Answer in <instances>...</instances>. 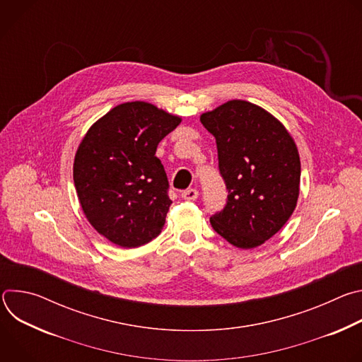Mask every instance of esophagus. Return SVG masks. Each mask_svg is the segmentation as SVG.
Returning a JSON list of instances; mask_svg holds the SVG:
<instances>
[{
  "label": "esophagus",
  "mask_w": 362,
  "mask_h": 362,
  "mask_svg": "<svg viewBox=\"0 0 362 362\" xmlns=\"http://www.w3.org/2000/svg\"><path fill=\"white\" fill-rule=\"evenodd\" d=\"M197 196H199V192L196 189H186L182 192V197L186 200H194L197 199Z\"/></svg>",
  "instance_id": "esophagus-1"
}]
</instances>
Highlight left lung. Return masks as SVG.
I'll return each mask as SVG.
<instances>
[{"instance_id": "obj_1", "label": "left lung", "mask_w": 362, "mask_h": 362, "mask_svg": "<svg viewBox=\"0 0 362 362\" xmlns=\"http://www.w3.org/2000/svg\"><path fill=\"white\" fill-rule=\"evenodd\" d=\"M216 139L228 202L212 228L240 249L261 246L288 222L300 182L298 147L285 126L265 109L230 100L200 116Z\"/></svg>"}]
</instances>
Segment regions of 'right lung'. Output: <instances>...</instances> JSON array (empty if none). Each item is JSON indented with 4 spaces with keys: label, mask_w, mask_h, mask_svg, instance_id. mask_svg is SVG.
I'll return each instance as SVG.
<instances>
[{
    "label": "right lung",
    "mask_w": 362,
    "mask_h": 362,
    "mask_svg": "<svg viewBox=\"0 0 362 362\" xmlns=\"http://www.w3.org/2000/svg\"><path fill=\"white\" fill-rule=\"evenodd\" d=\"M182 119L146 101H127L100 117L76 151L73 177L90 225L122 247L162 232L172 204L158 144Z\"/></svg>",
    "instance_id": "obj_1"
}]
</instances>
